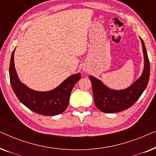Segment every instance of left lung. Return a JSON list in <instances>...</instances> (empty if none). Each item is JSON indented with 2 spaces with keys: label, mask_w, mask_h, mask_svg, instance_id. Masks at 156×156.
<instances>
[{
  "label": "left lung",
  "mask_w": 156,
  "mask_h": 156,
  "mask_svg": "<svg viewBox=\"0 0 156 156\" xmlns=\"http://www.w3.org/2000/svg\"><path fill=\"white\" fill-rule=\"evenodd\" d=\"M140 38L144 55V69L141 76L131 87L123 90H112L100 80L89 76L95 105L101 112L116 113L127 109L136 103L146 89L150 77V63L144 40Z\"/></svg>",
  "instance_id": "1"
}]
</instances>
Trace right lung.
Listing matches in <instances>:
<instances>
[{"label": "right lung", "mask_w": 156, "mask_h": 156, "mask_svg": "<svg viewBox=\"0 0 156 156\" xmlns=\"http://www.w3.org/2000/svg\"><path fill=\"white\" fill-rule=\"evenodd\" d=\"M16 50V49H15ZM10 59V82L14 93L21 103L29 109L44 116L60 114L67 108L74 84L81 79L80 73L70 76L53 90L37 91L22 84L17 75L14 65V52Z\"/></svg>", "instance_id": "1"}]
</instances>
